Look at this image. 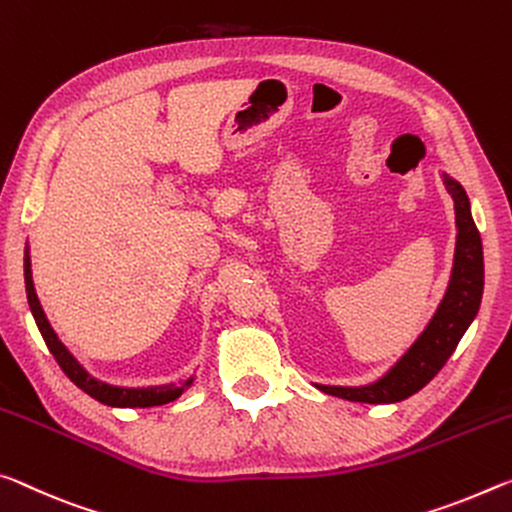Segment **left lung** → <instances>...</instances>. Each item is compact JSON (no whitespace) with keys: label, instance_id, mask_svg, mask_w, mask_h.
Instances as JSON below:
<instances>
[{"label":"left lung","instance_id":"8db88e82","mask_svg":"<svg viewBox=\"0 0 512 512\" xmlns=\"http://www.w3.org/2000/svg\"><path fill=\"white\" fill-rule=\"evenodd\" d=\"M442 177H445V186L454 199L458 233L451 279L438 311L426 324L420 338L379 381L367 385L315 383L317 390L347 401H360V404H395V401L408 399L445 367L469 324L474 322L483 297V245L479 229L472 220V211H469L467 192L447 174Z\"/></svg>","mask_w":512,"mask_h":512}]
</instances>
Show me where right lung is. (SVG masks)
I'll use <instances>...</instances> for the list:
<instances>
[{
	"label": "right lung",
	"mask_w": 512,
	"mask_h": 512,
	"mask_svg": "<svg viewBox=\"0 0 512 512\" xmlns=\"http://www.w3.org/2000/svg\"><path fill=\"white\" fill-rule=\"evenodd\" d=\"M24 286H27V299H29L33 320H36L40 333H43V340L47 342L49 351L54 354L56 363L61 365V370L67 374V379L92 399L102 401V404L113 406V408H152V406H163V404H170L174 399H179L192 385V376L179 385L167 383V385H149V388H120V385H111L95 379V376L86 372V367H83L79 360L67 351L63 342L58 340L52 324H49L43 306H40L38 301L36 288H33L29 247L24 249Z\"/></svg>",
	"instance_id": "obj_1"
}]
</instances>
